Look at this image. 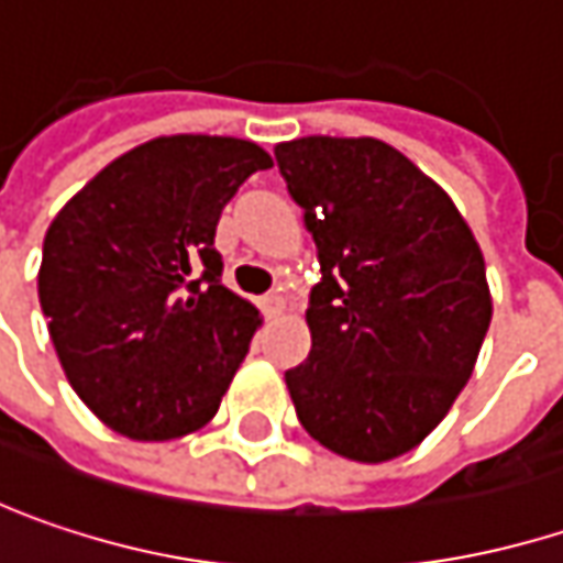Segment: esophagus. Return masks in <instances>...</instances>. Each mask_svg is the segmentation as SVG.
Here are the masks:
<instances>
[{
	"label": "esophagus",
	"instance_id": "esophagus-1",
	"mask_svg": "<svg viewBox=\"0 0 563 563\" xmlns=\"http://www.w3.org/2000/svg\"><path fill=\"white\" fill-rule=\"evenodd\" d=\"M261 309L267 318H274V314H280L286 309V299H283L280 292H267L264 299H261Z\"/></svg>",
	"mask_w": 563,
	"mask_h": 563
}]
</instances>
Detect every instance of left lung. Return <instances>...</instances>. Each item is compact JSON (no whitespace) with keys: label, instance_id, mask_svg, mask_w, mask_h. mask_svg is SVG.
Returning a JSON list of instances; mask_svg holds the SVG:
<instances>
[{"label":"left lung","instance_id":"left-lung-1","mask_svg":"<svg viewBox=\"0 0 563 563\" xmlns=\"http://www.w3.org/2000/svg\"><path fill=\"white\" fill-rule=\"evenodd\" d=\"M312 232L309 360L286 369L299 423L353 462L413 449L452 408L490 324L472 229L411 158L360 136H306L277 150Z\"/></svg>","mask_w":563,"mask_h":563}]
</instances>
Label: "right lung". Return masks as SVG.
I'll list each match as a JSON object with an SVG mask.
<instances>
[{
  "label": "right lung",
  "mask_w": 563,
  "mask_h": 563,
  "mask_svg": "<svg viewBox=\"0 0 563 563\" xmlns=\"http://www.w3.org/2000/svg\"><path fill=\"white\" fill-rule=\"evenodd\" d=\"M257 143L158 136L101 168L56 213L37 296L76 395L130 440H178L219 408L257 309L222 286V207L254 172Z\"/></svg>",
  "instance_id": "obj_1"
}]
</instances>
